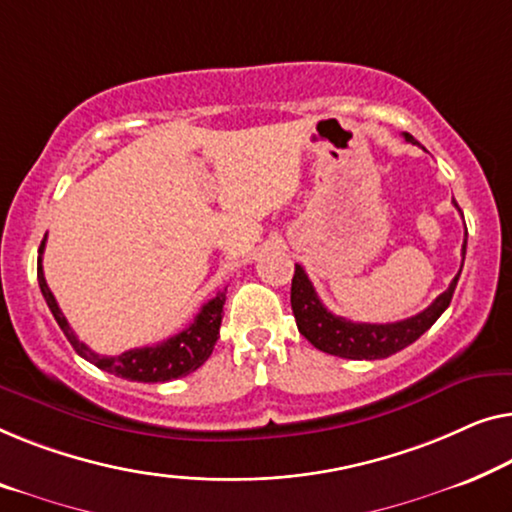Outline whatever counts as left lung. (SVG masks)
I'll use <instances>...</instances> for the list:
<instances>
[{
  "label": "left lung",
  "instance_id": "left-lung-1",
  "mask_svg": "<svg viewBox=\"0 0 512 512\" xmlns=\"http://www.w3.org/2000/svg\"><path fill=\"white\" fill-rule=\"evenodd\" d=\"M409 143L418 145V140L404 133ZM457 207V203H455ZM466 256V240L462 244V265ZM462 272V268H459ZM459 272L450 286L436 298L427 309L420 314L404 318L397 323H353L346 321L342 316H335L332 311L325 309V305L314 291L307 272L302 265H295L293 284H291V307L295 323H298L300 335H305L307 342L314 344L318 351L337 355V358L346 360H381L388 355L402 351L409 344L416 342L420 335L432 328L443 311L448 309L450 300H453Z\"/></svg>",
  "mask_w": 512,
  "mask_h": 512
}]
</instances>
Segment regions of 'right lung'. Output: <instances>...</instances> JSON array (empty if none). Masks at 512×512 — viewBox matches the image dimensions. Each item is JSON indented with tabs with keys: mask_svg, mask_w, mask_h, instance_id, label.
I'll list each match as a JSON object with an SVG mask.
<instances>
[{
	"mask_svg": "<svg viewBox=\"0 0 512 512\" xmlns=\"http://www.w3.org/2000/svg\"><path fill=\"white\" fill-rule=\"evenodd\" d=\"M43 249H46V238L41 242L39 261H36V277H39L41 293L43 298H46L50 311H53L57 325L62 328L71 346L76 348L80 358L92 362V365L103 369V372L120 376V379L138 381V383H166V381L180 379V376L196 372V369L212 355V348L219 339V325H221V314H224L226 288L214 295L212 300L205 302L189 328H184L182 332H177V335L164 339L161 344L131 348V351H124L120 355H101L92 351L87 344L80 342L76 332L71 330L69 321H66V316L62 314V309H59L55 295L48 288L46 277H43V265H41Z\"/></svg>",
	"mask_w": 512,
	"mask_h": 512,
	"instance_id": "1",
	"label": "right lung"
}]
</instances>
